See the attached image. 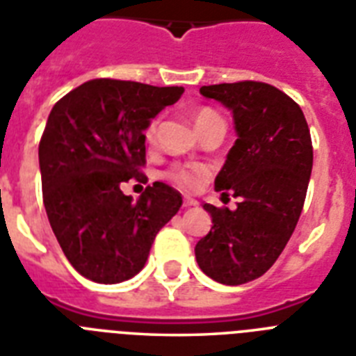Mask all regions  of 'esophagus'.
<instances>
[{
  "label": "esophagus",
  "instance_id": "34e87169",
  "mask_svg": "<svg viewBox=\"0 0 356 356\" xmlns=\"http://www.w3.org/2000/svg\"><path fill=\"white\" fill-rule=\"evenodd\" d=\"M195 205H197V203H195L194 200H190V197H184V200H183L184 209H190V207H195Z\"/></svg>",
  "mask_w": 356,
  "mask_h": 356
}]
</instances>
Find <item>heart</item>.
<instances>
[{"mask_svg": "<svg viewBox=\"0 0 356 356\" xmlns=\"http://www.w3.org/2000/svg\"><path fill=\"white\" fill-rule=\"evenodd\" d=\"M214 118H220L218 116V113H214L212 108H200L197 113H195V125L197 127H201V125H205L207 122H211V120ZM156 120H153V122L147 125V129H145V138L153 140L155 138V133H156ZM164 175H166L168 181H172L177 188L181 190H186V192H190V190H195L197 186L201 184V181H203V170H200V168H194V166H183V164H173L172 168H168L166 172H164Z\"/></svg>", "mask_w": 356, "mask_h": 356, "instance_id": "heart-1", "label": "heart"}]
</instances>
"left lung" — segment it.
Wrapping results in <instances>:
<instances>
[{"instance_id":"left-lung-1","label":"left lung","mask_w":356,"mask_h":356,"mask_svg":"<svg viewBox=\"0 0 356 356\" xmlns=\"http://www.w3.org/2000/svg\"><path fill=\"white\" fill-rule=\"evenodd\" d=\"M200 92L233 111L238 138L214 186L240 201L236 211L203 205L212 227L195 243V260L211 279L236 286L264 275L292 236L309 188L312 140L301 107L268 83Z\"/></svg>"}]
</instances>
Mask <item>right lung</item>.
<instances>
[{"instance_id":"add662e5","label":"right lung","mask_w":356,"mask_h":356,"mask_svg":"<svg viewBox=\"0 0 356 356\" xmlns=\"http://www.w3.org/2000/svg\"><path fill=\"white\" fill-rule=\"evenodd\" d=\"M183 92L92 79L51 108L38 145L42 197L66 259L86 279L114 284L136 275L183 205L177 190L159 181L136 201L122 192L131 179L147 181L144 129Z\"/></svg>"}]
</instances>
